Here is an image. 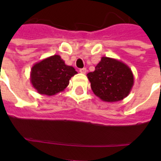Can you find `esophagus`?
I'll list each match as a JSON object with an SVG mask.
<instances>
[{
    "instance_id": "obj_1",
    "label": "esophagus",
    "mask_w": 161,
    "mask_h": 161,
    "mask_svg": "<svg viewBox=\"0 0 161 161\" xmlns=\"http://www.w3.org/2000/svg\"><path fill=\"white\" fill-rule=\"evenodd\" d=\"M79 72H80L81 73H83V74H85V73H87V69H86L85 68H81L80 70H79Z\"/></svg>"
}]
</instances>
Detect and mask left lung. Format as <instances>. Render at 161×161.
Segmentation results:
<instances>
[{"mask_svg":"<svg viewBox=\"0 0 161 161\" xmlns=\"http://www.w3.org/2000/svg\"><path fill=\"white\" fill-rule=\"evenodd\" d=\"M93 93L104 102H117L130 94L134 75L130 67L115 58L102 57L95 70L87 74Z\"/></svg>","mask_w":161,"mask_h":161,"instance_id":"left-lung-1","label":"left lung"}]
</instances>
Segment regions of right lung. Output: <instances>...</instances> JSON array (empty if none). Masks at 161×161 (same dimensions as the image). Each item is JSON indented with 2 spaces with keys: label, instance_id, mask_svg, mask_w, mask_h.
<instances>
[{
  "label": "right lung",
  "instance_id": "right-lung-1",
  "mask_svg": "<svg viewBox=\"0 0 161 161\" xmlns=\"http://www.w3.org/2000/svg\"><path fill=\"white\" fill-rule=\"evenodd\" d=\"M72 66H68L59 55H53L35 63L31 69V83L42 95L53 96L61 93L77 74Z\"/></svg>",
  "mask_w": 161,
  "mask_h": 161
}]
</instances>
